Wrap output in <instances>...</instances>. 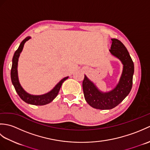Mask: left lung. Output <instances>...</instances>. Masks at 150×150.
I'll use <instances>...</instances> for the list:
<instances>
[{
  "mask_svg": "<svg viewBox=\"0 0 150 150\" xmlns=\"http://www.w3.org/2000/svg\"><path fill=\"white\" fill-rule=\"evenodd\" d=\"M110 52L123 64L122 73L116 87L109 92H102L84 75L82 88L86 101L92 108L98 110H110L119 105L132 90L134 64L126 47L120 40L111 39Z\"/></svg>",
  "mask_w": 150,
  "mask_h": 150,
  "instance_id": "obj_1",
  "label": "left lung"
}]
</instances>
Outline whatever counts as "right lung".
Instances as JSON below:
<instances>
[{"label":"right lung","mask_w":150,"mask_h":150,"mask_svg":"<svg viewBox=\"0 0 150 150\" xmlns=\"http://www.w3.org/2000/svg\"><path fill=\"white\" fill-rule=\"evenodd\" d=\"M31 39L30 37H27L26 39L22 41L20 46L18 47V49L16 50L14 53L13 57L12 59V66L11 69V79L12 84L15 89L16 92H17L18 96L21 97L22 100H24L25 103L28 104L36 105V106H42V105H46L47 104L50 103L54 98H55L59 92L60 91V87L64 82L66 81L68 77L62 79L58 84H57L55 87L52 89V90L49 91L48 93H45L41 95H33L29 94L25 91L23 88H22L20 82L18 81V71H17V66H18V60L20 54L23 49V47L25 42Z\"/></svg>","instance_id":"obj_1"}]
</instances>
